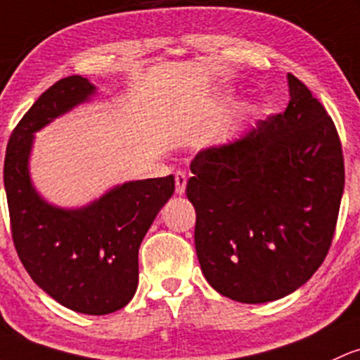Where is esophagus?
<instances>
[{"instance_id": "esophagus-1", "label": "esophagus", "mask_w": 360, "mask_h": 360, "mask_svg": "<svg viewBox=\"0 0 360 360\" xmlns=\"http://www.w3.org/2000/svg\"><path fill=\"white\" fill-rule=\"evenodd\" d=\"M174 179H176V193H177V195H184V191H186V183H188L186 172L177 171L176 174H174Z\"/></svg>"}]
</instances>
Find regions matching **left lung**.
Returning a JSON list of instances; mask_svg holds the SVG:
<instances>
[{
  "mask_svg": "<svg viewBox=\"0 0 360 360\" xmlns=\"http://www.w3.org/2000/svg\"><path fill=\"white\" fill-rule=\"evenodd\" d=\"M287 109L232 143L198 152L186 196L205 278L238 302L276 301L325 262L345 184L342 143L321 102L287 75Z\"/></svg>",
  "mask_w": 360,
  "mask_h": 360,
  "instance_id": "obj_1",
  "label": "left lung"
}]
</instances>
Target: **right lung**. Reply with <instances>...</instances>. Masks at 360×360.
I'll use <instances>...</instances> for the list:
<instances>
[{"label":"right lung","instance_id":"1","mask_svg":"<svg viewBox=\"0 0 360 360\" xmlns=\"http://www.w3.org/2000/svg\"><path fill=\"white\" fill-rule=\"evenodd\" d=\"M94 94L96 86L80 75L49 86L11 133L3 179L11 238L30 278L61 306L102 316L135 295L138 250L172 196L174 176L129 181L77 210L39 196L29 174L34 133Z\"/></svg>","mask_w":360,"mask_h":360}]
</instances>
